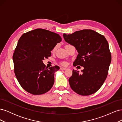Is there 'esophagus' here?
I'll use <instances>...</instances> for the list:
<instances>
[{"label":"esophagus","instance_id":"esophagus-1","mask_svg":"<svg viewBox=\"0 0 122 122\" xmlns=\"http://www.w3.org/2000/svg\"><path fill=\"white\" fill-rule=\"evenodd\" d=\"M60 69H61V70H65L67 69V68H64V67H61Z\"/></svg>","mask_w":122,"mask_h":122}]
</instances>
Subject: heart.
Here are the masks:
<instances>
[{"label":"heart","mask_w":122,"mask_h":122,"mask_svg":"<svg viewBox=\"0 0 122 122\" xmlns=\"http://www.w3.org/2000/svg\"><path fill=\"white\" fill-rule=\"evenodd\" d=\"M56 47H55L54 48H53V51H54L55 50V49H56ZM63 65H66V62H63Z\"/></svg>","instance_id":"b5f03b06"}]
</instances>
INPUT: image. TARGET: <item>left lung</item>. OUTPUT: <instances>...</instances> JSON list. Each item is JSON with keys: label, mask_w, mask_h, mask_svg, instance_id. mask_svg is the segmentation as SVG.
I'll use <instances>...</instances> for the list:
<instances>
[{"label": "left lung", "mask_w": 122, "mask_h": 122, "mask_svg": "<svg viewBox=\"0 0 122 122\" xmlns=\"http://www.w3.org/2000/svg\"><path fill=\"white\" fill-rule=\"evenodd\" d=\"M63 37L78 53L73 66L84 68L81 73L73 70L72 75L69 79L70 86L82 96L96 93L105 81L112 61L106 39L91 29L76 31L70 35L64 34Z\"/></svg>", "instance_id": "1"}]
</instances>
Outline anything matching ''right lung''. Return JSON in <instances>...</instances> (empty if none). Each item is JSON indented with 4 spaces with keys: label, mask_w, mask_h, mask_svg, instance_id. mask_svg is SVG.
<instances>
[{
    "label": "right lung",
    "mask_w": 122,
    "mask_h": 122,
    "mask_svg": "<svg viewBox=\"0 0 122 122\" xmlns=\"http://www.w3.org/2000/svg\"><path fill=\"white\" fill-rule=\"evenodd\" d=\"M61 41L58 34L38 28L22 35L15 50L13 59L14 72L24 90L33 95L46 93L54 82L57 66L48 69L44 58L50 56L51 51Z\"/></svg>",
    "instance_id": "right-lung-1"
}]
</instances>
